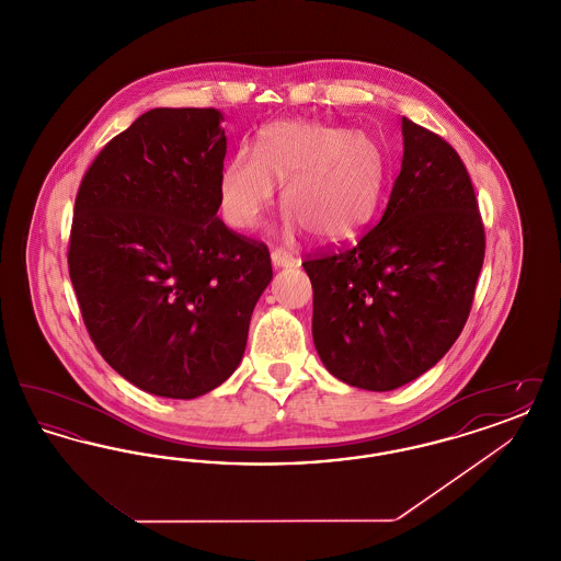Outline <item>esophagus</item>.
Returning a JSON list of instances; mask_svg holds the SVG:
<instances>
[{
  "label": "esophagus",
  "mask_w": 561,
  "mask_h": 561,
  "mask_svg": "<svg viewBox=\"0 0 561 561\" xmlns=\"http://www.w3.org/2000/svg\"><path fill=\"white\" fill-rule=\"evenodd\" d=\"M271 261H273V267L275 268L294 267V263H296L293 254H288L286 250H273Z\"/></svg>",
  "instance_id": "obj_1"
}]
</instances>
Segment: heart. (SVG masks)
<instances>
[{
    "instance_id": "heart-1",
    "label": "heart",
    "mask_w": 561,
    "mask_h": 561,
    "mask_svg": "<svg viewBox=\"0 0 561 561\" xmlns=\"http://www.w3.org/2000/svg\"><path fill=\"white\" fill-rule=\"evenodd\" d=\"M282 208L323 243L348 240L373 216L382 185V158L368 134L320 122H277L259 149L241 147L218 179L227 222L252 229L271 208L275 187Z\"/></svg>"
}]
</instances>
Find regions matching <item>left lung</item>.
<instances>
[{
	"label": "left lung",
	"instance_id": "8db88e82",
	"mask_svg": "<svg viewBox=\"0 0 561 561\" xmlns=\"http://www.w3.org/2000/svg\"><path fill=\"white\" fill-rule=\"evenodd\" d=\"M401 134V170L380 222L355 245L302 263L323 366L368 391H393L448 353L485 254L476 191L453 145L408 117Z\"/></svg>",
	"mask_w": 561,
	"mask_h": 561
}]
</instances>
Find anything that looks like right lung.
Listing matches in <instances>:
<instances>
[{
  "mask_svg": "<svg viewBox=\"0 0 561 561\" xmlns=\"http://www.w3.org/2000/svg\"><path fill=\"white\" fill-rule=\"evenodd\" d=\"M216 108H151L81 179L69 275L85 330L138 389L193 400L240 366L267 245L218 216L227 136Z\"/></svg>",
  "mask_w": 561,
  "mask_h": 561,
  "instance_id": "obj_1",
  "label": "right lung"
}]
</instances>
